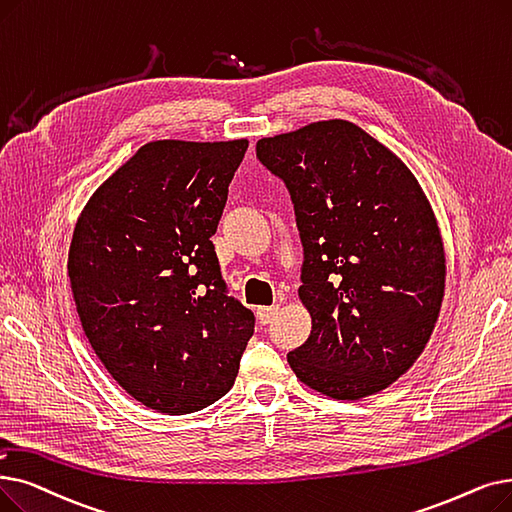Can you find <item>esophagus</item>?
<instances>
[{
  "instance_id": "1",
  "label": "esophagus",
  "mask_w": 512,
  "mask_h": 512,
  "mask_svg": "<svg viewBox=\"0 0 512 512\" xmlns=\"http://www.w3.org/2000/svg\"><path fill=\"white\" fill-rule=\"evenodd\" d=\"M278 305H263V307H257V318H259V322L261 324H270L274 318H276V314H278Z\"/></svg>"
}]
</instances>
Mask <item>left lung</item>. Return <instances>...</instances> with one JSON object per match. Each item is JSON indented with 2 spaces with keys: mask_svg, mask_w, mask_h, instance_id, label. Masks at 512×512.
I'll return each instance as SVG.
<instances>
[{
  "mask_svg": "<svg viewBox=\"0 0 512 512\" xmlns=\"http://www.w3.org/2000/svg\"><path fill=\"white\" fill-rule=\"evenodd\" d=\"M257 159L291 192L303 244L311 335L288 364L332 399L387 389L429 343L446 288L429 198L402 159L345 119L261 138Z\"/></svg>",
  "mask_w": 512,
  "mask_h": 512,
  "instance_id": "left-lung-1",
  "label": "left lung"
}]
</instances>
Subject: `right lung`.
<instances>
[{
    "mask_svg": "<svg viewBox=\"0 0 512 512\" xmlns=\"http://www.w3.org/2000/svg\"><path fill=\"white\" fill-rule=\"evenodd\" d=\"M249 140H154L83 207L69 249L73 299L108 374L150 410L224 397L253 337L226 295L211 236Z\"/></svg>",
    "mask_w": 512,
    "mask_h": 512,
    "instance_id": "right-lung-1",
    "label": "right lung"
}]
</instances>
